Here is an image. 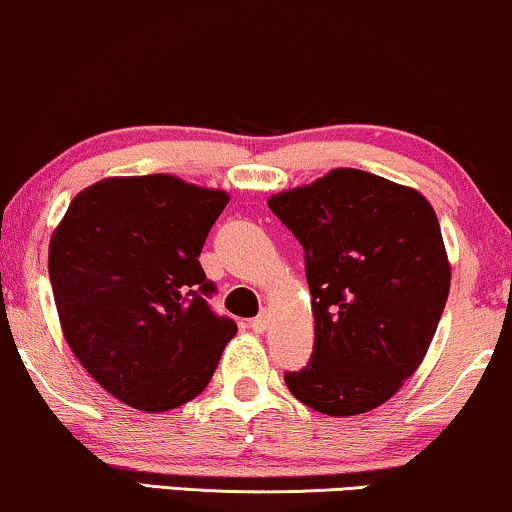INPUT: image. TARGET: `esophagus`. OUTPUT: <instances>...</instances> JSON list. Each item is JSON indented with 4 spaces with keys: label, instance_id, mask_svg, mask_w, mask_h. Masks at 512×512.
<instances>
[{
    "label": "esophagus",
    "instance_id": "34e87169",
    "mask_svg": "<svg viewBox=\"0 0 512 512\" xmlns=\"http://www.w3.org/2000/svg\"><path fill=\"white\" fill-rule=\"evenodd\" d=\"M250 328L255 333H264L269 328V312H262L260 316H255V319L250 321Z\"/></svg>",
    "mask_w": 512,
    "mask_h": 512
}]
</instances>
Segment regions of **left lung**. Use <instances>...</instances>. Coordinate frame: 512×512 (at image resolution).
<instances>
[{
  "label": "left lung",
  "instance_id": "8db88e82",
  "mask_svg": "<svg viewBox=\"0 0 512 512\" xmlns=\"http://www.w3.org/2000/svg\"><path fill=\"white\" fill-rule=\"evenodd\" d=\"M267 203L302 243L312 293V361L286 373L288 390L326 416L378 409L423 364L449 297L435 210L411 186L352 167Z\"/></svg>",
  "mask_w": 512,
  "mask_h": 512
}]
</instances>
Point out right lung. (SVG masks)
<instances>
[{
    "label": "right lung",
    "instance_id": "right-lung-1",
    "mask_svg": "<svg viewBox=\"0 0 512 512\" xmlns=\"http://www.w3.org/2000/svg\"><path fill=\"white\" fill-rule=\"evenodd\" d=\"M229 193L174 174L108 177L77 193L49 241L63 338L103 390L160 413L210 383L236 323L210 312L198 255Z\"/></svg>",
    "mask_w": 512,
    "mask_h": 512
}]
</instances>
